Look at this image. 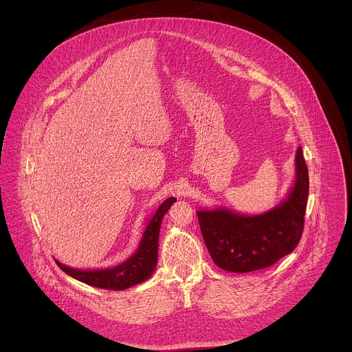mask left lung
<instances>
[{"label":"left lung","instance_id":"left-lung-1","mask_svg":"<svg viewBox=\"0 0 352 352\" xmlns=\"http://www.w3.org/2000/svg\"><path fill=\"white\" fill-rule=\"evenodd\" d=\"M295 184L277 208L258 216L228 209L197 210L200 231L213 262L223 270L248 273L266 269L291 254L304 231L309 175L302 147L295 157Z\"/></svg>","mask_w":352,"mask_h":352}]
</instances>
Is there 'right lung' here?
Wrapping results in <instances>:
<instances>
[{
	"instance_id": "add662e5",
	"label": "right lung",
	"mask_w": 352,
	"mask_h": 352,
	"mask_svg": "<svg viewBox=\"0 0 352 352\" xmlns=\"http://www.w3.org/2000/svg\"><path fill=\"white\" fill-rule=\"evenodd\" d=\"M175 200H177L175 197H168L160 205L155 216L150 219L143 232L138 250L124 263L113 269H104V270H76L57 261L56 263L68 276L97 288L121 291L135 284L146 281L150 276L153 274L157 265L159 234H160L162 220Z\"/></svg>"
}]
</instances>
